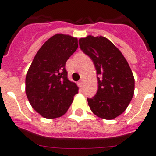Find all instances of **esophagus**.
Wrapping results in <instances>:
<instances>
[{"label":"esophagus","instance_id":"1","mask_svg":"<svg viewBox=\"0 0 156 156\" xmlns=\"http://www.w3.org/2000/svg\"><path fill=\"white\" fill-rule=\"evenodd\" d=\"M77 84H78L79 87H82V86H83V80H80L79 82L77 83Z\"/></svg>","mask_w":156,"mask_h":156}]
</instances>
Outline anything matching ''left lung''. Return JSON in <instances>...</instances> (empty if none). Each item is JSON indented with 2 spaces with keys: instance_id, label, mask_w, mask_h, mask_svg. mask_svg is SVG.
I'll return each mask as SVG.
<instances>
[{
  "instance_id": "8db88e82",
  "label": "left lung",
  "mask_w": 156,
  "mask_h": 156,
  "mask_svg": "<svg viewBox=\"0 0 156 156\" xmlns=\"http://www.w3.org/2000/svg\"><path fill=\"white\" fill-rule=\"evenodd\" d=\"M79 45L97 71L98 91L87 98L90 110L100 118L114 119L126 110L134 93V78L129 64L120 51L101 36L80 38Z\"/></svg>"
}]
</instances>
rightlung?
<instances>
[{
    "mask_svg": "<svg viewBox=\"0 0 156 156\" xmlns=\"http://www.w3.org/2000/svg\"><path fill=\"white\" fill-rule=\"evenodd\" d=\"M78 48L77 38L55 34L37 51L27 72L26 93L32 107L48 119L66 113L78 87L68 80L66 63Z\"/></svg>",
    "mask_w": 156,
    "mask_h": 156,
    "instance_id": "right-lung-1",
    "label": "right lung"
}]
</instances>
